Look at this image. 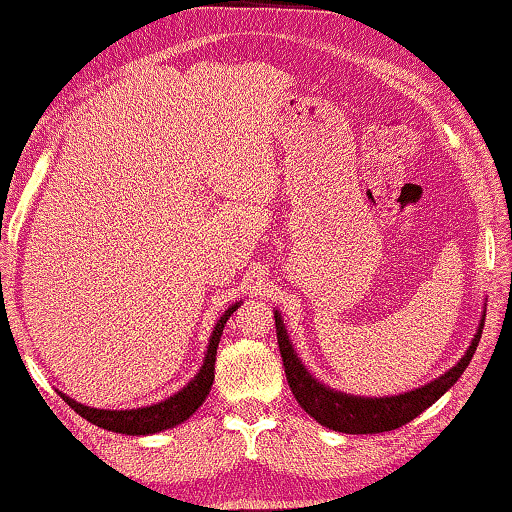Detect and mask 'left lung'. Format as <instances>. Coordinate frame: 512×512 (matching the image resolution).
<instances>
[{
    "label": "left lung",
    "mask_w": 512,
    "mask_h": 512,
    "mask_svg": "<svg viewBox=\"0 0 512 512\" xmlns=\"http://www.w3.org/2000/svg\"><path fill=\"white\" fill-rule=\"evenodd\" d=\"M276 333H278V347L282 356V365H285L287 384L292 388L296 402L301 404L305 414H310L317 423L335 432H347V434H377L398 430V427L414 421L418 414L437 402L448 388H451L471 361V356L476 354V347L480 342V333H483L485 317L480 319L478 333L471 340V345L464 356L453 365L446 375L430 381L416 391L391 395V398H361V395H349L333 391V388L324 386L322 381L305 370L301 358L296 356L289 335L282 324L280 312L276 310Z\"/></svg>",
    "instance_id": "8db88e82"
}]
</instances>
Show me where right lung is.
I'll return each instance as SVG.
<instances>
[{
  "instance_id": "1",
  "label": "right lung",
  "mask_w": 512,
  "mask_h": 512,
  "mask_svg": "<svg viewBox=\"0 0 512 512\" xmlns=\"http://www.w3.org/2000/svg\"><path fill=\"white\" fill-rule=\"evenodd\" d=\"M239 305L241 301L230 305V308L225 310V315L218 319V324L213 326V333L209 338V347H207V354H204V363L200 372L190 379L188 386H183L179 393L170 395L167 400L151 404V407L117 411V409L85 407V404L71 400L64 393H61V398L66 400V404L73 411H78L82 418H87L89 423H94L110 432L133 434V437H137V434H156L160 430H170V427L188 421V418L197 411V407H202V402L207 400V395L211 391L213 377H216L213 375V370H216V352H218L220 335H223L227 319L232 317V312H236Z\"/></svg>"
}]
</instances>
